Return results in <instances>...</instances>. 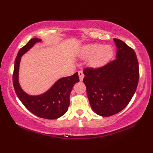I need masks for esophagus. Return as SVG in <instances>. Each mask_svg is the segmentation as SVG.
<instances>
[{
	"instance_id": "34e87169",
	"label": "esophagus",
	"mask_w": 153,
	"mask_h": 153,
	"mask_svg": "<svg viewBox=\"0 0 153 153\" xmlns=\"http://www.w3.org/2000/svg\"><path fill=\"white\" fill-rule=\"evenodd\" d=\"M78 75H79V79H80V81H82V80H83V78H84V74H83V73H82V71H78Z\"/></svg>"
}]
</instances>
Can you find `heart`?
Wrapping results in <instances>:
<instances>
[{
  "instance_id": "obj_1",
  "label": "heart",
  "mask_w": 153,
  "mask_h": 153,
  "mask_svg": "<svg viewBox=\"0 0 153 153\" xmlns=\"http://www.w3.org/2000/svg\"><path fill=\"white\" fill-rule=\"evenodd\" d=\"M80 57L88 59V65L93 68H100L105 65L113 58V49L109 45L91 43L85 45L80 49Z\"/></svg>"
}]
</instances>
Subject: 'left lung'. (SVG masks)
I'll return each mask as SVG.
<instances>
[{"instance_id":"obj_1","label":"left lung","mask_w":153,"mask_h":153,"mask_svg":"<svg viewBox=\"0 0 153 153\" xmlns=\"http://www.w3.org/2000/svg\"><path fill=\"white\" fill-rule=\"evenodd\" d=\"M115 60L100 68H85L83 82L92 109L108 117L124 109L135 94L139 80V65L134 50L114 38Z\"/></svg>"}]
</instances>
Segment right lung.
Masks as SVG:
<instances>
[{
	"label": "right lung",
	"instance_id": "obj_1",
	"mask_svg": "<svg viewBox=\"0 0 153 153\" xmlns=\"http://www.w3.org/2000/svg\"><path fill=\"white\" fill-rule=\"evenodd\" d=\"M41 41L39 38H32L25 46L20 49L15 60L13 82L16 95L24 106L36 116L45 119H57L67 112L70 105V94L72 88L79 82L78 73L64 77L53 85L48 91L38 95L27 94L19 84V66L21 57L35 44Z\"/></svg>",
	"mask_w": 153,
	"mask_h": 153
}]
</instances>
